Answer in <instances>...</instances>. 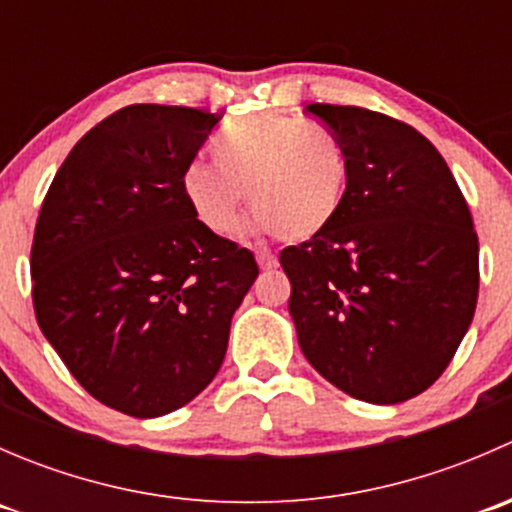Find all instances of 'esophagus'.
Listing matches in <instances>:
<instances>
[{
  "mask_svg": "<svg viewBox=\"0 0 512 512\" xmlns=\"http://www.w3.org/2000/svg\"><path fill=\"white\" fill-rule=\"evenodd\" d=\"M255 257H257V265H260V270H272V267H277V257L272 255V252L257 250Z\"/></svg>",
  "mask_w": 512,
  "mask_h": 512,
  "instance_id": "esophagus-1",
  "label": "esophagus"
}]
</instances>
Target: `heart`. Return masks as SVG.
<instances>
[{"label":"heart","mask_w":512,"mask_h":512,"mask_svg":"<svg viewBox=\"0 0 512 512\" xmlns=\"http://www.w3.org/2000/svg\"><path fill=\"white\" fill-rule=\"evenodd\" d=\"M210 158L185 165L183 195L195 220L218 237L230 235L247 200L245 232L307 242L337 223L352 185L342 138L299 116L262 113L225 123L210 141Z\"/></svg>","instance_id":"1"}]
</instances>
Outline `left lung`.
Listing matches in <instances>:
<instances>
[{"label": "left lung", "mask_w": 512, "mask_h": 512, "mask_svg": "<svg viewBox=\"0 0 512 512\" xmlns=\"http://www.w3.org/2000/svg\"><path fill=\"white\" fill-rule=\"evenodd\" d=\"M352 156L337 223L280 255L309 364L344 394L401 404L443 374L473 322L478 235L446 160L416 128L309 103Z\"/></svg>", "instance_id": "left-lung-1"}]
</instances>
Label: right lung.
I'll return each instance as SVG.
<instances>
[{
    "label": "right lung",
    "instance_id": "1",
    "mask_svg": "<svg viewBox=\"0 0 512 512\" xmlns=\"http://www.w3.org/2000/svg\"><path fill=\"white\" fill-rule=\"evenodd\" d=\"M220 118L121 108L71 148L41 205L36 322L74 379L121 414L165 416L215 379L257 277L252 252L205 230L183 195L185 165Z\"/></svg>",
    "mask_w": 512,
    "mask_h": 512
}]
</instances>
